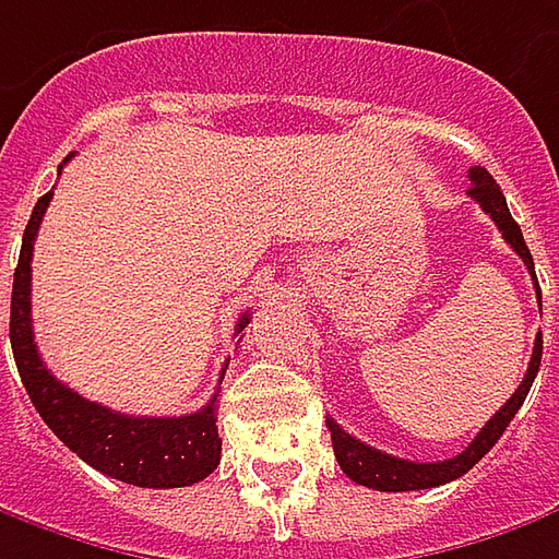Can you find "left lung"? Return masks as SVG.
<instances>
[{
  "mask_svg": "<svg viewBox=\"0 0 559 559\" xmlns=\"http://www.w3.org/2000/svg\"><path fill=\"white\" fill-rule=\"evenodd\" d=\"M469 181L473 187L466 190L473 197L478 206L485 209L495 225L503 234V240L516 250L528 275L535 281V294H538V304H542V287H538V278H535V262H532V253L522 240L520 225L513 222L510 209H507V200L500 193L498 181L481 168L475 165L469 168ZM538 366H542V334L535 337V350H532V362H528V372L522 378V384L516 388V394L510 401L500 406L498 413L485 423V428L475 435V441L463 453H456L453 460H441V463H413V460H401V456H391V453H381V450L369 448L362 441H356L353 435H347L341 425L334 419H328V431H331V444H334V456L341 463V469L350 475L356 485H366V488H376V491H419V488H438V485H448L453 478H460L463 473H469L475 463L495 448L500 441V435L507 431L510 419L520 413L522 401L532 388V381L538 376Z\"/></svg>",
  "mask_w": 559,
  "mask_h": 559,
  "instance_id": "obj_1",
  "label": "left lung"
}]
</instances>
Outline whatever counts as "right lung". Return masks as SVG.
Listing matches in <instances>:
<instances>
[{"label": "right lung", "mask_w": 559, "mask_h": 559, "mask_svg": "<svg viewBox=\"0 0 559 559\" xmlns=\"http://www.w3.org/2000/svg\"><path fill=\"white\" fill-rule=\"evenodd\" d=\"M49 200L52 190L39 197L24 228L12 284V353L31 403L61 444L103 475L136 488H183L203 481L222 460V438L215 425L218 391L203 409L187 416H124L103 403L86 401L68 384H61L39 359L31 325V259ZM247 322L250 316L243 312L237 331H243Z\"/></svg>", "instance_id": "add662e5"}]
</instances>
